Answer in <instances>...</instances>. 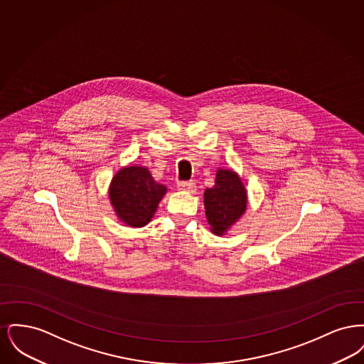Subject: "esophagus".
I'll list each match as a JSON object with an SVG mask.
<instances>
[{
	"label": "esophagus",
	"instance_id": "1",
	"mask_svg": "<svg viewBox=\"0 0 364 364\" xmlns=\"http://www.w3.org/2000/svg\"><path fill=\"white\" fill-rule=\"evenodd\" d=\"M178 190L184 191V192H190V193H193L195 191H196V186H195V183H192V181H186V183H178Z\"/></svg>",
	"mask_w": 364,
	"mask_h": 364
}]
</instances>
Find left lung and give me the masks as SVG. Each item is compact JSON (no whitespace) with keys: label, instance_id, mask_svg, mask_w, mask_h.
I'll use <instances>...</instances> for the list:
<instances>
[{"label":"left lung","instance_id":"left-lung-1","mask_svg":"<svg viewBox=\"0 0 364 364\" xmlns=\"http://www.w3.org/2000/svg\"><path fill=\"white\" fill-rule=\"evenodd\" d=\"M203 202L211 232L224 236L247 210L248 193L242 177L232 169L218 168L214 186L205 190Z\"/></svg>","mask_w":364,"mask_h":364}]
</instances>
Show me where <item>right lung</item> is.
<instances>
[{
  "label": "right lung",
  "mask_w": 364,
  "mask_h": 364,
  "mask_svg": "<svg viewBox=\"0 0 364 364\" xmlns=\"http://www.w3.org/2000/svg\"><path fill=\"white\" fill-rule=\"evenodd\" d=\"M166 191V186L156 183L146 166L127 165L112 177L107 195L124 225L143 228L154 217Z\"/></svg>",
  "instance_id": "obj_1"
}]
</instances>
